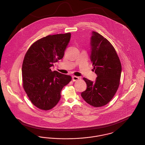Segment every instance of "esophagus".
Wrapping results in <instances>:
<instances>
[{
	"label": "esophagus",
	"instance_id": "34e87169",
	"mask_svg": "<svg viewBox=\"0 0 145 145\" xmlns=\"http://www.w3.org/2000/svg\"><path fill=\"white\" fill-rule=\"evenodd\" d=\"M80 78L79 77V76H72V80L73 81V82H76V81H77V80H78V79H79Z\"/></svg>",
	"mask_w": 145,
	"mask_h": 145
}]
</instances>
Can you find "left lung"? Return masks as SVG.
<instances>
[{
	"label": "left lung",
	"instance_id": "1",
	"mask_svg": "<svg viewBox=\"0 0 145 145\" xmlns=\"http://www.w3.org/2000/svg\"><path fill=\"white\" fill-rule=\"evenodd\" d=\"M90 39L91 60L97 76L95 82L83 78L87 89L81 96L91 105L100 107L108 103L116 93L122 67L115 49L103 36L92 31Z\"/></svg>",
	"mask_w": 145,
	"mask_h": 145
}]
</instances>
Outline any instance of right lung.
Segmentation results:
<instances>
[{
    "label": "right lung",
    "instance_id": "right-lung-1",
    "mask_svg": "<svg viewBox=\"0 0 145 145\" xmlns=\"http://www.w3.org/2000/svg\"><path fill=\"white\" fill-rule=\"evenodd\" d=\"M71 34L48 35L34 43L28 49L22 65L23 88L31 103L48 110L57 104L62 88L72 79L50 67L63 58Z\"/></svg>",
    "mask_w": 145,
    "mask_h": 145
}]
</instances>
